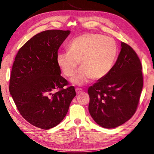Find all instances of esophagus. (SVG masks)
<instances>
[{
  "instance_id": "1",
  "label": "esophagus",
  "mask_w": 154,
  "mask_h": 154,
  "mask_svg": "<svg viewBox=\"0 0 154 154\" xmlns=\"http://www.w3.org/2000/svg\"><path fill=\"white\" fill-rule=\"evenodd\" d=\"M75 91H76L77 94H80L81 92H82L83 90L82 89V88H75Z\"/></svg>"
}]
</instances>
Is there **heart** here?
<instances>
[{
	"mask_svg": "<svg viewBox=\"0 0 154 154\" xmlns=\"http://www.w3.org/2000/svg\"><path fill=\"white\" fill-rule=\"evenodd\" d=\"M117 53L115 40L101 34H86L73 39L68 51L59 52L57 63L65 75L72 76L80 61V68L71 79L82 85L92 77L99 80L107 75L114 65Z\"/></svg>",
	"mask_w": 154,
	"mask_h": 154,
	"instance_id": "b5f03b06",
	"label": "heart"
}]
</instances>
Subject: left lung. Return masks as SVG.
I'll return each instance as SVG.
<instances>
[{"label": "left lung", "mask_w": 154, "mask_h": 154, "mask_svg": "<svg viewBox=\"0 0 154 154\" xmlns=\"http://www.w3.org/2000/svg\"><path fill=\"white\" fill-rule=\"evenodd\" d=\"M142 69L133 48L121 42V51L109 74L88 89V111L98 125L116 128L134 116L143 87Z\"/></svg>", "instance_id": "left-lung-1"}]
</instances>
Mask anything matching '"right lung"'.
<instances>
[{
	"instance_id": "right-lung-1",
	"label": "right lung",
	"mask_w": 154,
	"mask_h": 154,
	"mask_svg": "<svg viewBox=\"0 0 154 154\" xmlns=\"http://www.w3.org/2000/svg\"><path fill=\"white\" fill-rule=\"evenodd\" d=\"M70 33L49 30L36 34L20 48L12 66L9 91L16 107L28 122L45 130L62 122L76 95L74 86L63 88L69 82L56 60Z\"/></svg>"
}]
</instances>
